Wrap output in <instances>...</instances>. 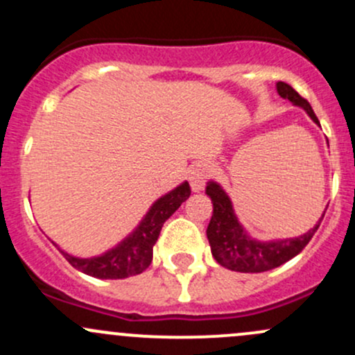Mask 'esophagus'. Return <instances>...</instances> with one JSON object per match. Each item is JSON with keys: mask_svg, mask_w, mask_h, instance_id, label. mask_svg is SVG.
Returning <instances> with one entry per match:
<instances>
[{"mask_svg": "<svg viewBox=\"0 0 355 355\" xmlns=\"http://www.w3.org/2000/svg\"><path fill=\"white\" fill-rule=\"evenodd\" d=\"M211 177V166L206 163H199L196 166H192L191 173H189V182H191V187L194 192L202 191L204 185H206L207 178Z\"/></svg>", "mask_w": 355, "mask_h": 355, "instance_id": "34e87169", "label": "esophagus"}]
</instances>
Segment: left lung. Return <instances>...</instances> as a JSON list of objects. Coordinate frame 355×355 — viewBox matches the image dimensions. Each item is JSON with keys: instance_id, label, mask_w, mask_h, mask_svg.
<instances>
[{"instance_id": "obj_1", "label": "left lung", "mask_w": 355, "mask_h": 355, "mask_svg": "<svg viewBox=\"0 0 355 355\" xmlns=\"http://www.w3.org/2000/svg\"><path fill=\"white\" fill-rule=\"evenodd\" d=\"M278 94L282 98L288 99L293 105L302 106L311 118L316 123H320L318 116L314 114L313 108L293 87H290L285 82L277 84ZM206 194L213 202V216H211L209 225H207V241H209L211 252L214 259L221 266L228 268L232 271H241V273H263V271L273 270V268L282 266L284 263L295 257L297 254L302 252V249L309 244L313 235L320 228L321 220L318 221L316 227L307 234L300 235L297 239H285V241L273 242H257L252 241L245 234L244 228L239 223L232 202L228 196L225 194L223 189L214 182H209L206 187Z\"/></svg>"}]
</instances>
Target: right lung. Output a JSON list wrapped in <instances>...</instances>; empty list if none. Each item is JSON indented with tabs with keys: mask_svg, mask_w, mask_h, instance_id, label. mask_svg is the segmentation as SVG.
<instances>
[{
	"mask_svg": "<svg viewBox=\"0 0 355 355\" xmlns=\"http://www.w3.org/2000/svg\"><path fill=\"white\" fill-rule=\"evenodd\" d=\"M191 196V185L187 182L171 191L170 194L157 199L144 220L137 227V230L125 239L120 245L108 250L106 254L91 259L70 256L68 252L62 254L75 270L94 278L105 280H120V278L134 277L148 270L153 261V245L156 244L159 232L164 221L182 206L184 200Z\"/></svg>",
	"mask_w": 355,
	"mask_h": 355,
	"instance_id": "obj_1",
	"label": "right lung"
}]
</instances>
